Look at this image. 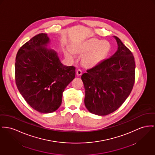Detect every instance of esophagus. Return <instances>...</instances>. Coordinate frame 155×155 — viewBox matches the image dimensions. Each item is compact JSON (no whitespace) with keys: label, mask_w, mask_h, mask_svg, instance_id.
<instances>
[{"label":"esophagus","mask_w":155,"mask_h":155,"mask_svg":"<svg viewBox=\"0 0 155 155\" xmlns=\"http://www.w3.org/2000/svg\"><path fill=\"white\" fill-rule=\"evenodd\" d=\"M82 71L81 70V69H78V71H77V72H76V74H77V76H81V75H82Z\"/></svg>","instance_id":"esophagus-1"}]
</instances>
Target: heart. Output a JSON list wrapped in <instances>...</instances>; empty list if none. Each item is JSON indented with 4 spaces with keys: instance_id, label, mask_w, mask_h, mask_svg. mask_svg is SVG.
Returning <instances> with one entry per match:
<instances>
[{
    "instance_id": "obj_1",
    "label": "heart",
    "mask_w": 155,
    "mask_h": 155,
    "mask_svg": "<svg viewBox=\"0 0 155 155\" xmlns=\"http://www.w3.org/2000/svg\"><path fill=\"white\" fill-rule=\"evenodd\" d=\"M112 45L109 41L92 38L73 45L71 51L75 54L83 55L81 63L84 67L92 68L104 61L110 53ZM65 54L71 59L73 58L70 52L66 51Z\"/></svg>"
}]
</instances>
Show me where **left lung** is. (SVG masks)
Listing matches in <instances>:
<instances>
[{"instance_id": "left-lung-1", "label": "left lung", "mask_w": 155, "mask_h": 155, "mask_svg": "<svg viewBox=\"0 0 155 155\" xmlns=\"http://www.w3.org/2000/svg\"><path fill=\"white\" fill-rule=\"evenodd\" d=\"M118 48L110 58L87 70L82 75L84 104L92 114L105 116L116 110L133 89L135 62L131 51L114 36Z\"/></svg>"}]
</instances>
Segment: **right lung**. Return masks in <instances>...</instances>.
<instances>
[{
  "label": "right lung",
  "mask_w": 155,
  "mask_h": 155,
  "mask_svg": "<svg viewBox=\"0 0 155 155\" xmlns=\"http://www.w3.org/2000/svg\"><path fill=\"white\" fill-rule=\"evenodd\" d=\"M50 39L40 33L19 49L15 81L19 92L33 109L52 113L61 105L66 87L75 77V67L64 66L57 52L47 48Z\"/></svg>",
  "instance_id": "1"
}]
</instances>
